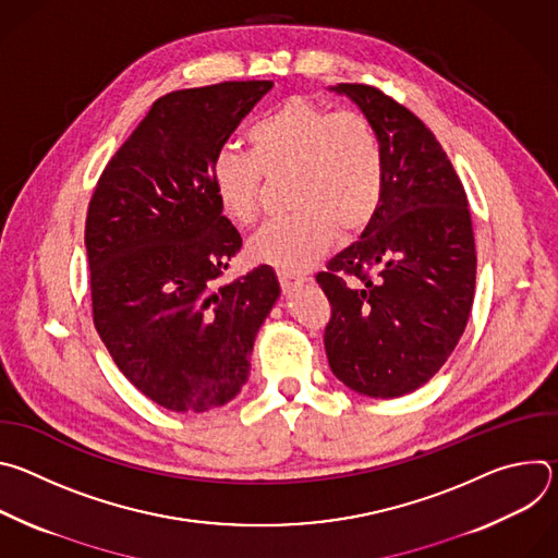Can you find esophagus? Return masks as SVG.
<instances>
[{"label": "esophagus", "instance_id": "esophagus-1", "mask_svg": "<svg viewBox=\"0 0 558 558\" xmlns=\"http://www.w3.org/2000/svg\"><path fill=\"white\" fill-rule=\"evenodd\" d=\"M278 280H280V287L284 293H291L295 287L304 284L308 278L304 276H293V274H284V271H278Z\"/></svg>", "mask_w": 558, "mask_h": 558}]
</instances>
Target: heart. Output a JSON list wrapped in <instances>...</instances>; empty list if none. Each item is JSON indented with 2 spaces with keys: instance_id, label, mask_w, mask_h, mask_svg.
Returning <instances> with one entry per match:
<instances>
[{
  "instance_id": "obj_1",
  "label": "heart",
  "mask_w": 558,
  "mask_h": 558,
  "mask_svg": "<svg viewBox=\"0 0 558 558\" xmlns=\"http://www.w3.org/2000/svg\"><path fill=\"white\" fill-rule=\"evenodd\" d=\"M250 151L220 149L211 161V190L222 214L252 225L265 179L289 177V216L267 222L250 241V256L284 274L306 271L336 233H360L384 194V156L366 117L293 97L258 119Z\"/></svg>"
}]
</instances>
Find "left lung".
I'll return each instance as SVG.
<instances>
[{"mask_svg": "<svg viewBox=\"0 0 558 558\" xmlns=\"http://www.w3.org/2000/svg\"><path fill=\"white\" fill-rule=\"evenodd\" d=\"M329 90L373 125L384 194L357 241L315 276L333 306L325 349L344 386L390 400L424 386L465 329L476 278L468 198L439 141L411 110L362 84Z\"/></svg>", "mask_w": 558, "mask_h": 558, "instance_id": "left-lung-1", "label": "left lung"}]
</instances>
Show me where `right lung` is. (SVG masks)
I'll use <instances>...</instances> for the list:
<instances>
[{
  "mask_svg": "<svg viewBox=\"0 0 558 558\" xmlns=\"http://www.w3.org/2000/svg\"><path fill=\"white\" fill-rule=\"evenodd\" d=\"M271 86L225 82L154 101L88 207L95 327L119 371L174 413L211 411L241 392L280 298L269 265L220 284L243 238L209 177L214 156Z\"/></svg>",
  "mask_w": 558,
  "mask_h": 558,
  "instance_id": "1",
  "label": "right lung"
}]
</instances>
